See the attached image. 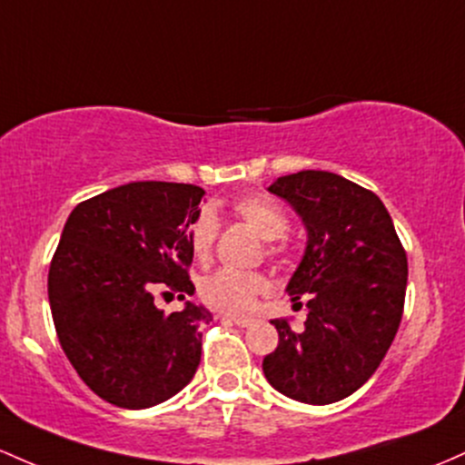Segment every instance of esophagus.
Segmentation results:
<instances>
[{
    "label": "esophagus",
    "instance_id": "1",
    "mask_svg": "<svg viewBox=\"0 0 465 465\" xmlns=\"http://www.w3.org/2000/svg\"><path fill=\"white\" fill-rule=\"evenodd\" d=\"M223 320H227V322H232V324H236V326H252L253 324V320L252 318H236V315H233V318H229V315H224Z\"/></svg>",
    "mask_w": 465,
    "mask_h": 465
}]
</instances>
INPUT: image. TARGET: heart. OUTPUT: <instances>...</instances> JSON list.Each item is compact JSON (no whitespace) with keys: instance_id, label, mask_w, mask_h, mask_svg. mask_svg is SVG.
Listing matches in <instances>:
<instances>
[{"instance_id":"obj_1","label":"heart","mask_w":465,"mask_h":465,"mask_svg":"<svg viewBox=\"0 0 465 465\" xmlns=\"http://www.w3.org/2000/svg\"><path fill=\"white\" fill-rule=\"evenodd\" d=\"M233 212L242 218L264 241H278L287 232L289 221L278 203L267 196H244L233 203ZM218 236V221L212 209H203L190 227L193 256L205 260L212 253ZM269 291V280L262 273H244L233 269L207 275L201 282V298L207 307L223 313H247L258 295Z\"/></svg>"}]
</instances>
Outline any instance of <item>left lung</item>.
<instances>
[{"label": "left lung", "mask_w": 465, "mask_h": 465, "mask_svg": "<svg viewBox=\"0 0 465 465\" xmlns=\"http://www.w3.org/2000/svg\"><path fill=\"white\" fill-rule=\"evenodd\" d=\"M302 218L307 247L291 275L293 307H307L302 331L272 320L278 346L262 360L269 384L304 404L353 395L384 360L400 329L406 252L384 203L333 172L304 170L267 187Z\"/></svg>", "instance_id": "1"}]
</instances>
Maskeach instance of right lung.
<instances>
[{"instance_id": "right-lung-1", "label": "right lung", "mask_w": 465, "mask_h": 465, "mask_svg": "<svg viewBox=\"0 0 465 465\" xmlns=\"http://www.w3.org/2000/svg\"><path fill=\"white\" fill-rule=\"evenodd\" d=\"M205 190L139 181L79 203L48 273V300L65 357L101 400L141 411L185 389L212 322L187 300L165 313L156 291L193 293L190 227Z\"/></svg>"}]
</instances>
